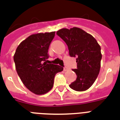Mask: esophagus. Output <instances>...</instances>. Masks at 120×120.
Listing matches in <instances>:
<instances>
[{
  "instance_id": "esophagus-1",
  "label": "esophagus",
  "mask_w": 120,
  "mask_h": 120,
  "mask_svg": "<svg viewBox=\"0 0 120 120\" xmlns=\"http://www.w3.org/2000/svg\"><path fill=\"white\" fill-rule=\"evenodd\" d=\"M63 70H64V71H67V70H68V68H67V67H65L63 68Z\"/></svg>"
}]
</instances>
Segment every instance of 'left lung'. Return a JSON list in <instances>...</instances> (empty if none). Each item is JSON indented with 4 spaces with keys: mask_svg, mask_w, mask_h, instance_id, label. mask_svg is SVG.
Here are the masks:
<instances>
[{
    "mask_svg": "<svg viewBox=\"0 0 120 120\" xmlns=\"http://www.w3.org/2000/svg\"><path fill=\"white\" fill-rule=\"evenodd\" d=\"M57 34L68 45L70 57L76 58L77 68L73 69L76 79L70 87L76 91H84L95 82L101 68V47L92 35L80 28H63Z\"/></svg>",
    "mask_w": 120,
    "mask_h": 120,
    "instance_id": "left-lung-1",
    "label": "left lung"
}]
</instances>
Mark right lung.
Masks as SVG:
<instances>
[{"mask_svg": "<svg viewBox=\"0 0 120 120\" xmlns=\"http://www.w3.org/2000/svg\"><path fill=\"white\" fill-rule=\"evenodd\" d=\"M55 32L31 35L16 49L13 60L16 71L27 88L42 95L52 88L55 75L63 68L49 63L48 50Z\"/></svg>", "mask_w": 120, "mask_h": 120, "instance_id": "obj_1", "label": "right lung"}]
</instances>
